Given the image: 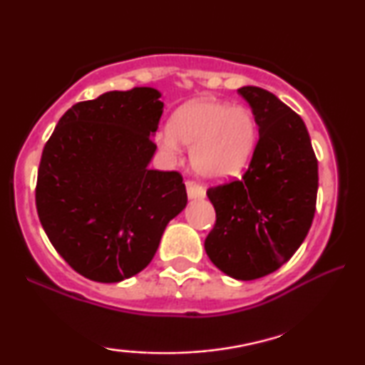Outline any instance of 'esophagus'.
Here are the masks:
<instances>
[{"mask_svg": "<svg viewBox=\"0 0 365 365\" xmlns=\"http://www.w3.org/2000/svg\"><path fill=\"white\" fill-rule=\"evenodd\" d=\"M186 189H187L189 199H204V197H206V191H204V187L199 186L197 182L187 181Z\"/></svg>", "mask_w": 365, "mask_h": 365, "instance_id": "1", "label": "esophagus"}]
</instances>
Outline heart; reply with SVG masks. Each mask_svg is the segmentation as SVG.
Wrapping results in <instances>:
<instances>
[{
    "mask_svg": "<svg viewBox=\"0 0 365 365\" xmlns=\"http://www.w3.org/2000/svg\"><path fill=\"white\" fill-rule=\"evenodd\" d=\"M169 156H178L181 144L191 148V166L207 181L237 176L251 161L257 144V124L251 109L231 106L219 99H196L178 108L169 126L158 134Z\"/></svg>",
    "mask_w": 365,
    "mask_h": 365,
    "instance_id": "heart-1",
    "label": "heart"
}]
</instances>
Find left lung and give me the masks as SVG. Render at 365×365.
Returning a JSON list of instances; mask_svg holds the SVG:
<instances>
[{"mask_svg":"<svg viewBox=\"0 0 365 365\" xmlns=\"http://www.w3.org/2000/svg\"><path fill=\"white\" fill-rule=\"evenodd\" d=\"M237 93L252 109L259 141L241 181L207 191L216 226L204 249L219 271L252 281L277 271L301 247L316 212L319 171L299 114L262 88Z\"/></svg>","mask_w":365,"mask_h":365,"instance_id":"left-lung-1","label":"left lung"}]
</instances>
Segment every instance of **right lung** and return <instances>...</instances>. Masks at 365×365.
<instances>
[{
	"label": "right lung",
	"mask_w": 365,
	"mask_h": 365,
	"mask_svg": "<svg viewBox=\"0 0 365 365\" xmlns=\"http://www.w3.org/2000/svg\"><path fill=\"white\" fill-rule=\"evenodd\" d=\"M159 98L143 86L74 104L43 149L39 221L59 256L91 281L121 282L141 272L187 204L181 174L149 169Z\"/></svg>",
	"instance_id": "right-lung-1"
}]
</instances>
